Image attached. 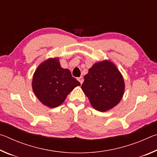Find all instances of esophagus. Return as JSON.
<instances>
[{"label": "esophagus", "instance_id": "esophagus-1", "mask_svg": "<svg viewBox=\"0 0 157 157\" xmlns=\"http://www.w3.org/2000/svg\"><path fill=\"white\" fill-rule=\"evenodd\" d=\"M78 80L79 82V83L82 84V82H83V81H84V79H83V78H82V77H79V78H78Z\"/></svg>", "mask_w": 157, "mask_h": 157}]
</instances>
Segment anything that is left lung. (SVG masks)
Instances as JSON below:
<instances>
[{
  "instance_id": "obj_1",
  "label": "left lung",
  "mask_w": 157,
  "mask_h": 157,
  "mask_svg": "<svg viewBox=\"0 0 157 157\" xmlns=\"http://www.w3.org/2000/svg\"><path fill=\"white\" fill-rule=\"evenodd\" d=\"M81 88L95 109L106 111L122 99L124 82L116 66L105 60L95 63L89 69Z\"/></svg>"
}]
</instances>
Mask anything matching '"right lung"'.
Wrapping results in <instances>:
<instances>
[{
  "label": "right lung",
  "instance_id": "add662e5",
  "mask_svg": "<svg viewBox=\"0 0 157 157\" xmlns=\"http://www.w3.org/2000/svg\"><path fill=\"white\" fill-rule=\"evenodd\" d=\"M80 83L63 68L58 58H51L41 63L34 73L32 86L42 104L55 108L62 104L67 95Z\"/></svg>",
  "mask_w": 157,
  "mask_h": 157
}]
</instances>
